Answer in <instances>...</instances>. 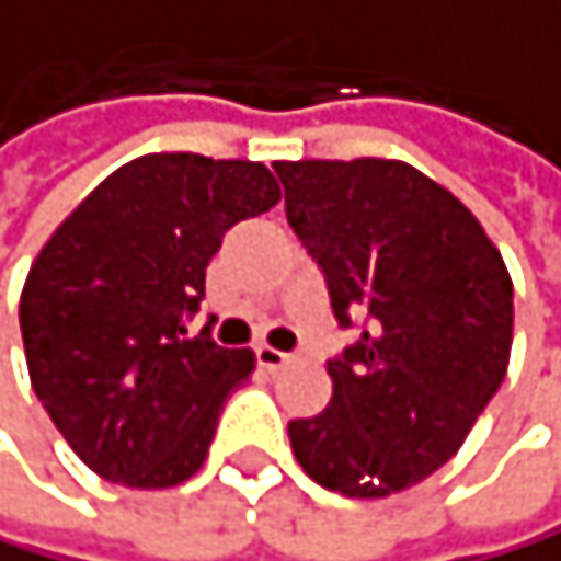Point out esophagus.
<instances>
[{"mask_svg": "<svg viewBox=\"0 0 561 561\" xmlns=\"http://www.w3.org/2000/svg\"><path fill=\"white\" fill-rule=\"evenodd\" d=\"M296 358H299L296 352H278L272 344H257V362H262V368H268V373H275V368H283Z\"/></svg>", "mask_w": 561, "mask_h": 561, "instance_id": "esophagus-1", "label": "esophagus"}]
</instances>
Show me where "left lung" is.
<instances>
[{
    "label": "left lung",
    "mask_w": 561,
    "mask_h": 561,
    "mask_svg": "<svg viewBox=\"0 0 561 561\" xmlns=\"http://www.w3.org/2000/svg\"><path fill=\"white\" fill-rule=\"evenodd\" d=\"M286 220L355 341L331 407L289 424L296 462L341 496H389L462 448L507 376L514 286L448 188L403 161H275Z\"/></svg>",
    "instance_id": "1"
}]
</instances>
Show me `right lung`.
Segmentation results:
<instances>
[{
	"label": "right lung",
	"mask_w": 561,
	"mask_h": 561,
	"mask_svg": "<svg viewBox=\"0 0 561 561\" xmlns=\"http://www.w3.org/2000/svg\"><path fill=\"white\" fill-rule=\"evenodd\" d=\"M262 161L144 154L78 203L37 254L20 331L33 393L82 462L134 490L199 472L254 355L185 323L224 233L272 209Z\"/></svg>",
	"instance_id": "obj_1"
}]
</instances>
